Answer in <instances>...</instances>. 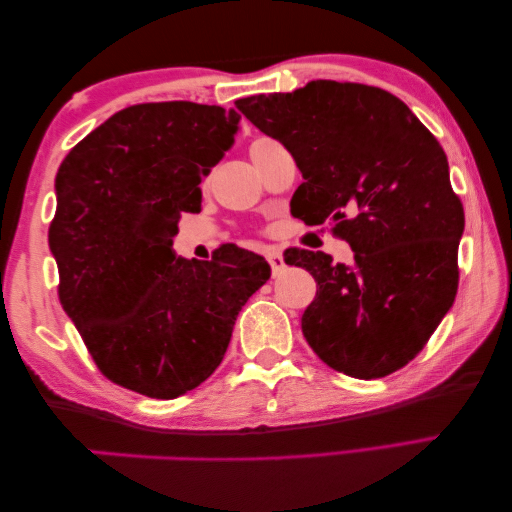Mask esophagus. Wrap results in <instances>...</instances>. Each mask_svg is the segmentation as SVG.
Here are the masks:
<instances>
[{
    "instance_id": "esophagus-1",
    "label": "esophagus",
    "mask_w": 512,
    "mask_h": 512,
    "mask_svg": "<svg viewBox=\"0 0 512 512\" xmlns=\"http://www.w3.org/2000/svg\"><path fill=\"white\" fill-rule=\"evenodd\" d=\"M267 263H270V267H272V272L276 274L281 270L283 265H286V261H283V254L279 249H270L267 251Z\"/></svg>"
}]
</instances>
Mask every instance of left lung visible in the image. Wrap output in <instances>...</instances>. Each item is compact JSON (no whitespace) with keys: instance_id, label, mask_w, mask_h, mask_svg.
I'll return each instance as SVG.
<instances>
[{"instance_id":"8db88e82","label":"left lung","mask_w":512,"mask_h":512,"mask_svg":"<svg viewBox=\"0 0 512 512\" xmlns=\"http://www.w3.org/2000/svg\"><path fill=\"white\" fill-rule=\"evenodd\" d=\"M242 115L295 158L304 183L290 211L333 224L354 261L288 249L317 295L301 331L326 365L356 379L397 372L420 354L458 290L465 213L447 154L388 90L311 81L295 92L238 99Z\"/></svg>"}]
</instances>
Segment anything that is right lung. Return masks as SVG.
I'll list each match as a JSON object with an SVG mask.
<instances>
[{
    "instance_id": "1",
    "label": "right lung",
    "mask_w": 512,
    "mask_h": 512,
    "mask_svg": "<svg viewBox=\"0 0 512 512\" xmlns=\"http://www.w3.org/2000/svg\"><path fill=\"white\" fill-rule=\"evenodd\" d=\"M240 115L192 102L138 104L90 131L58 167L49 249L58 299L99 370L152 399L195 390L222 363L247 299L270 279L254 251L177 256L181 213L222 161Z\"/></svg>"
}]
</instances>
